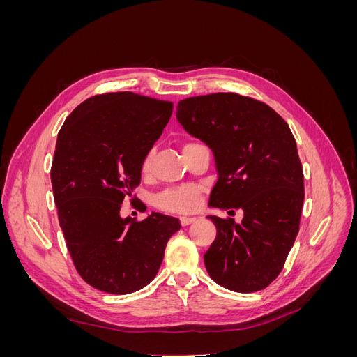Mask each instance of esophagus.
<instances>
[{"label":"esophagus","mask_w":357,"mask_h":357,"mask_svg":"<svg viewBox=\"0 0 357 357\" xmlns=\"http://www.w3.org/2000/svg\"><path fill=\"white\" fill-rule=\"evenodd\" d=\"M197 222V218H188V215H183V218H180V223L183 226H188V225H192Z\"/></svg>","instance_id":"34e87169"}]
</instances>
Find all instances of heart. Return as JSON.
<instances>
[{
	"label": "heart",
	"mask_w": 357,
	"mask_h": 357,
	"mask_svg": "<svg viewBox=\"0 0 357 357\" xmlns=\"http://www.w3.org/2000/svg\"><path fill=\"white\" fill-rule=\"evenodd\" d=\"M150 167V156L144 160V169ZM156 205L159 208L169 210V211H178V213H189L195 210L199 204V188L188 185L177 189H169L162 192L160 195L156 197Z\"/></svg>",
	"instance_id": "heart-1"
}]
</instances>
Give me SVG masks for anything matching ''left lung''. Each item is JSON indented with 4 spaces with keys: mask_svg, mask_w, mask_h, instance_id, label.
I'll return each instance as SVG.
<instances>
[{
    "mask_svg": "<svg viewBox=\"0 0 357 357\" xmlns=\"http://www.w3.org/2000/svg\"><path fill=\"white\" fill-rule=\"evenodd\" d=\"M176 116L214 155L218 181L208 207L244 213L241 223L207 215L218 235L204 255L205 268L229 290L265 289L282 273L304 204V174L289 125L269 105L223 92L181 100Z\"/></svg>",
    "mask_w": 357,
    "mask_h": 357,
    "instance_id": "left-lung-1",
    "label": "left lung"
}]
</instances>
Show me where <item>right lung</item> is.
<instances>
[{"mask_svg":"<svg viewBox=\"0 0 357 357\" xmlns=\"http://www.w3.org/2000/svg\"><path fill=\"white\" fill-rule=\"evenodd\" d=\"M171 113L172 102L134 92L95 95L58 134L50 178L61 229L80 277L107 294H132L152 282L181 228L159 213L142 222L121 215Z\"/></svg>","mask_w":357,"mask_h":357,"instance_id":"right-lung-1","label":"right lung"}]
</instances>
